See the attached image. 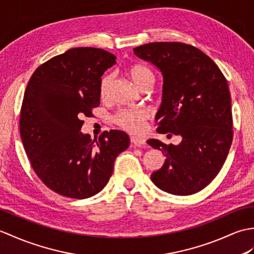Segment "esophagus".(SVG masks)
I'll return each instance as SVG.
<instances>
[{
  "label": "esophagus",
  "mask_w": 254,
  "mask_h": 254,
  "mask_svg": "<svg viewBox=\"0 0 254 254\" xmlns=\"http://www.w3.org/2000/svg\"><path fill=\"white\" fill-rule=\"evenodd\" d=\"M131 143L136 146V147H143L146 145V139L141 138V137H135V136H131Z\"/></svg>",
  "instance_id": "esophagus-1"
}]
</instances>
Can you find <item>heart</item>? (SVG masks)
I'll return each instance as SVG.
<instances>
[{
  "label": "heart",
  "mask_w": 254,
  "mask_h": 254,
  "mask_svg": "<svg viewBox=\"0 0 254 254\" xmlns=\"http://www.w3.org/2000/svg\"><path fill=\"white\" fill-rule=\"evenodd\" d=\"M127 74L133 83L136 85L139 90L147 85H152L155 80L154 73L151 70L143 64H133L127 70ZM111 85V76L106 75L100 82L99 95L102 99H106L109 95V90ZM148 119V114L143 109H122L118 111L114 118L116 125L131 133H141L144 131L145 121Z\"/></svg>",
  "instance_id": "heart-1"
}]
</instances>
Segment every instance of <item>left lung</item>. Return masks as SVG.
I'll list each match as a JSON object with an SVG mask.
<instances>
[{
	"label": "left lung",
	"instance_id": "1",
	"mask_svg": "<svg viewBox=\"0 0 254 254\" xmlns=\"http://www.w3.org/2000/svg\"><path fill=\"white\" fill-rule=\"evenodd\" d=\"M163 76L157 132L181 135L178 145L148 139L167 157L150 179L179 196L198 192L220 172L233 141L231 93L220 68L203 52L181 42H152L134 49ZM171 135V134H169Z\"/></svg>",
	"mask_w": 254,
	"mask_h": 254
}]
</instances>
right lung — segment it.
Here are the masks:
<instances>
[{
  "label": "right lung",
  "instance_id": "right-lung-1",
  "mask_svg": "<svg viewBox=\"0 0 254 254\" xmlns=\"http://www.w3.org/2000/svg\"><path fill=\"white\" fill-rule=\"evenodd\" d=\"M115 64L107 51L75 47L41 64L28 82L19 120L23 148L39 179L62 196L84 199L99 192L129 145L119 129L94 140L81 132L82 118L99 106L102 75Z\"/></svg>",
  "mask_w": 254,
  "mask_h": 254
}]
</instances>
